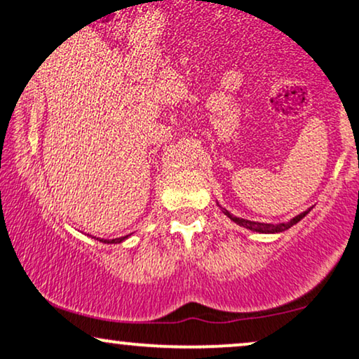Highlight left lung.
<instances>
[{
	"label": "left lung",
	"instance_id": "obj_1",
	"mask_svg": "<svg viewBox=\"0 0 359 359\" xmlns=\"http://www.w3.org/2000/svg\"><path fill=\"white\" fill-rule=\"evenodd\" d=\"M219 206V205H218ZM221 208V206H219ZM221 211H223L224 215L228 216L229 219L233 221V223H236L238 226H243L246 229H250V231H255V233H261V234H276V233H283L286 231V229H290L291 226H294L298 221H302L304 216H306L309 211H311V208L306 211H303L302 215L294 216L293 219H290L287 223H278V224H266V223H255V221H248V219H243V218H238V216H234L229 213L228 210H224V208H221Z\"/></svg>",
	"mask_w": 359,
	"mask_h": 359
}]
</instances>
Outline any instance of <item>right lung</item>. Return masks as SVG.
<instances>
[{"label": "right lung", "instance_id": "add662e5", "mask_svg": "<svg viewBox=\"0 0 359 359\" xmlns=\"http://www.w3.org/2000/svg\"><path fill=\"white\" fill-rule=\"evenodd\" d=\"M128 236H123V238H114V240H100V241H103V243H108V245H118V243H123L126 240Z\"/></svg>", "mask_w": 359, "mask_h": 359}]
</instances>
